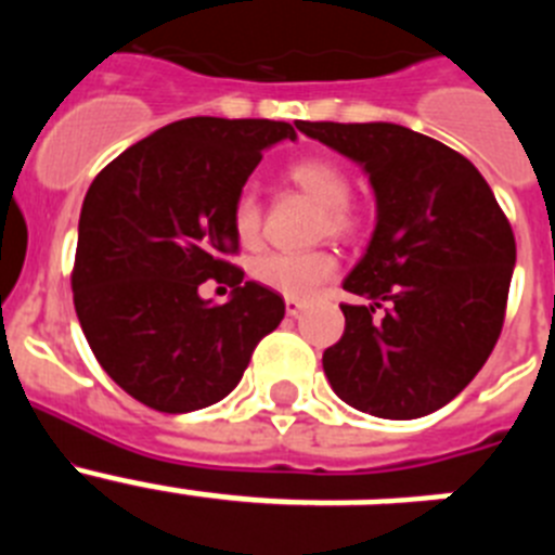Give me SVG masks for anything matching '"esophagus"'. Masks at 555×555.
Instances as JSON below:
<instances>
[{
    "mask_svg": "<svg viewBox=\"0 0 555 555\" xmlns=\"http://www.w3.org/2000/svg\"><path fill=\"white\" fill-rule=\"evenodd\" d=\"M302 308H306V302L292 300V297H288V300H286V313H288V317H300Z\"/></svg>",
    "mask_w": 555,
    "mask_h": 555,
    "instance_id": "obj_1",
    "label": "esophagus"
}]
</instances>
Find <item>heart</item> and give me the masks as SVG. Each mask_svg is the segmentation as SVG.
Masks as SVG:
<instances>
[{
    "label": "heart",
    "instance_id": "1",
    "mask_svg": "<svg viewBox=\"0 0 555 555\" xmlns=\"http://www.w3.org/2000/svg\"><path fill=\"white\" fill-rule=\"evenodd\" d=\"M286 178L294 189H300L313 205L322 208L320 233L333 235V238L356 235L361 222H358L356 208L350 205L352 180L338 160L325 158V155L300 158L288 166ZM230 224H233L235 242L244 249L258 247L261 242V203L255 197V191L247 189L235 197ZM333 274H336V258L325 249L306 255L269 253L253 263L255 281L283 297H292V300L311 297L322 283L331 281Z\"/></svg>",
    "mask_w": 555,
    "mask_h": 555
}]
</instances>
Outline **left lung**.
Masks as SVG:
<instances>
[{
    "label": "left lung",
    "mask_w": 555,
    "mask_h": 555,
    "mask_svg": "<svg viewBox=\"0 0 555 555\" xmlns=\"http://www.w3.org/2000/svg\"><path fill=\"white\" fill-rule=\"evenodd\" d=\"M356 160L375 191V230L341 286L345 336L322 366L347 405L416 420L448 405L498 345L517 244L464 155L403 125L297 121Z\"/></svg>",
    "instance_id": "left-lung-1"
}]
</instances>
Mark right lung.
Segmentation results:
<instances>
[{
	"label": "right lung",
	"mask_w": 555,
	"mask_h": 555,
	"mask_svg": "<svg viewBox=\"0 0 555 555\" xmlns=\"http://www.w3.org/2000/svg\"><path fill=\"white\" fill-rule=\"evenodd\" d=\"M288 121L194 116L160 127L94 178L72 272L75 311L102 370L139 403L185 414L238 386L286 302L228 261L230 210ZM234 288L210 307L198 286Z\"/></svg>",
	"instance_id": "1"
}]
</instances>
